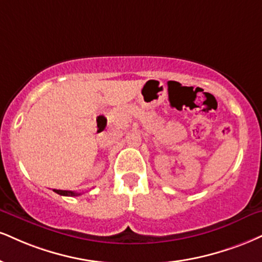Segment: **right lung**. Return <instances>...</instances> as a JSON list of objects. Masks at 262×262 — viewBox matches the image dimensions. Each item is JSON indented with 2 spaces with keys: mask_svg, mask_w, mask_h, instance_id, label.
I'll return each instance as SVG.
<instances>
[{
  "mask_svg": "<svg viewBox=\"0 0 262 262\" xmlns=\"http://www.w3.org/2000/svg\"><path fill=\"white\" fill-rule=\"evenodd\" d=\"M53 191L59 195H63V196H78V195H80V193H75V191L71 190H58V189H53Z\"/></svg>",
  "mask_w": 262,
  "mask_h": 262,
  "instance_id": "add662e5",
  "label": "right lung"
}]
</instances>
